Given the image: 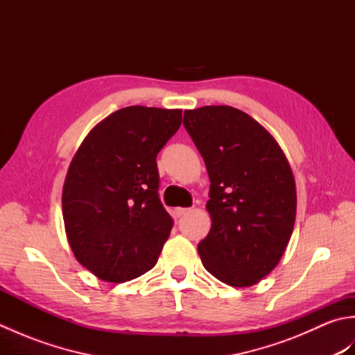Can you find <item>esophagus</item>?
I'll return each mask as SVG.
<instances>
[{
  "mask_svg": "<svg viewBox=\"0 0 355 355\" xmlns=\"http://www.w3.org/2000/svg\"><path fill=\"white\" fill-rule=\"evenodd\" d=\"M191 212V209H187V207H177L175 209V215L177 216H183V215H187Z\"/></svg>",
  "mask_w": 355,
  "mask_h": 355,
  "instance_id": "esophagus-1",
  "label": "esophagus"
}]
</instances>
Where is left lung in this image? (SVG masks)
I'll return each mask as SVG.
<instances>
[{
    "label": "left lung",
    "instance_id": "8db88e82",
    "mask_svg": "<svg viewBox=\"0 0 355 355\" xmlns=\"http://www.w3.org/2000/svg\"><path fill=\"white\" fill-rule=\"evenodd\" d=\"M183 125L210 180L202 266L230 286L258 284L281 261L296 220L288 160L266 128L227 105L187 110Z\"/></svg>",
    "mask_w": 355,
    "mask_h": 355
}]
</instances>
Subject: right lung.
<instances>
[{"mask_svg": "<svg viewBox=\"0 0 355 355\" xmlns=\"http://www.w3.org/2000/svg\"><path fill=\"white\" fill-rule=\"evenodd\" d=\"M180 125L182 110L126 107L73 157L62 191L67 239L102 281H131L157 263L173 225L158 197L157 154Z\"/></svg>", "mask_w": 355, "mask_h": 355, "instance_id": "right-lung-1", "label": "right lung"}]
</instances>
